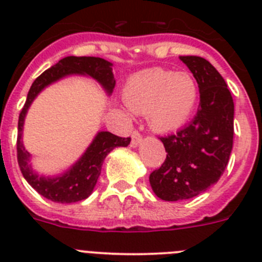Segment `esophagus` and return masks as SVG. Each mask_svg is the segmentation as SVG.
I'll return each mask as SVG.
<instances>
[{"label":"esophagus","mask_w":262,"mask_h":262,"mask_svg":"<svg viewBox=\"0 0 262 262\" xmlns=\"http://www.w3.org/2000/svg\"><path fill=\"white\" fill-rule=\"evenodd\" d=\"M142 140H143L142 134L139 133L138 129H135V131L133 133V135H131V145H133V147H136V145L140 144Z\"/></svg>","instance_id":"34e87169"}]
</instances>
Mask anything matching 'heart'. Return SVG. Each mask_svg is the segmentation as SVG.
I'll list each match as a JSON object with an SVG mask.
<instances>
[{
  "label": "heart",
  "mask_w": 262,
  "mask_h": 262,
  "mask_svg": "<svg viewBox=\"0 0 262 262\" xmlns=\"http://www.w3.org/2000/svg\"><path fill=\"white\" fill-rule=\"evenodd\" d=\"M198 85L189 72L151 68L128 78L123 92L126 105L157 131L169 133L184 126L198 101Z\"/></svg>",
  "instance_id": "b5f03b06"
}]
</instances>
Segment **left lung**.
<instances>
[{
    "mask_svg": "<svg viewBox=\"0 0 262 262\" xmlns=\"http://www.w3.org/2000/svg\"><path fill=\"white\" fill-rule=\"evenodd\" d=\"M200 88V107L190 123L161 136L166 159L149 174L164 201L190 200L219 181L233 145V99L219 72L201 56H180Z\"/></svg>",
    "mask_w": 262,
    "mask_h": 262,
    "instance_id": "1",
    "label": "left lung"
}]
</instances>
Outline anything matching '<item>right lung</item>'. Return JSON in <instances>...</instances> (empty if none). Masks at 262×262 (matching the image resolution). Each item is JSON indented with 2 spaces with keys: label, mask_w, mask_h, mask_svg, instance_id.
<instances>
[{
  "label": "right lung",
  "mask_w": 262,
  "mask_h": 262,
  "mask_svg": "<svg viewBox=\"0 0 262 262\" xmlns=\"http://www.w3.org/2000/svg\"><path fill=\"white\" fill-rule=\"evenodd\" d=\"M81 73L89 75L103 85L108 93L115 86V80L111 72V64L105 59L93 56H68L60 60L57 64L45 71L32 82L27 94L25 106L20 110L18 119V138H17V159L23 177L40 195L47 200L57 203L78 202L90 195L97 184L101 168L105 157L115 147H127L131 138H120L114 134L102 131L96 136L93 143L88 148L84 156L78 160L75 165L62 176L55 178L39 177L32 172L29 165V152L25 149L20 138H22L23 120L26 117L27 108L30 107L38 93L53 81L59 80L64 76Z\"/></svg>",
  "instance_id": "1"
}]
</instances>
